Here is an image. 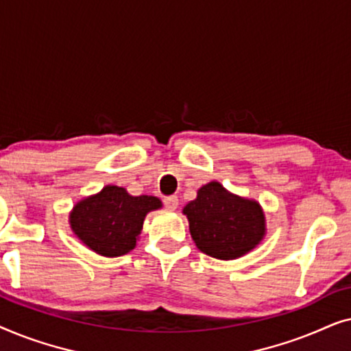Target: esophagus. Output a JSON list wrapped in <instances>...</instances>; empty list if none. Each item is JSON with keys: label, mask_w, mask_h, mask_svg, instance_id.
I'll return each instance as SVG.
<instances>
[{"label": "esophagus", "mask_w": 351, "mask_h": 351, "mask_svg": "<svg viewBox=\"0 0 351 351\" xmlns=\"http://www.w3.org/2000/svg\"><path fill=\"white\" fill-rule=\"evenodd\" d=\"M165 206L169 210H176L177 206H179V198L177 196H167V198H165Z\"/></svg>", "instance_id": "1"}]
</instances>
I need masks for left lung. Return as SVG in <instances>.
<instances>
[{
	"instance_id": "obj_1",
	"label": "left lung",
	"mask_w": 351,
	"mask_h": 351,
	"mask_svg": "<svg viewBox=\"0 0 351 351\" xmlns=\"http://www.w3.org/2000/svg\"><path fill=\"white\" fill-rule=\"evenodd\" d=\"M182 213L189 219L196 247L219 261L246 256L267 234L261 203L234 195L215 180L201 186Z\"/></svg>"
}]
</instances>
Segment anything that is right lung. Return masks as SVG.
<instances>
[{
  "label": "right lung",
  "mask_w": 351,
  "mask_h": 351,
  "mask_svg": "<svg viewBox=\"0 0 351 351\" xmlns=\"http://www.w3.org/2000/svg\"><path fill=\"white\" fill-rule=\"evenodd\" d=\"M161 208L156 196H132L123 186L105 185L99 193L73 206L69 223L90 251L102 257H119L137 246L147 214Z\"/></svg>",
  "instance_id": "obj_1"
}]
</instances>
